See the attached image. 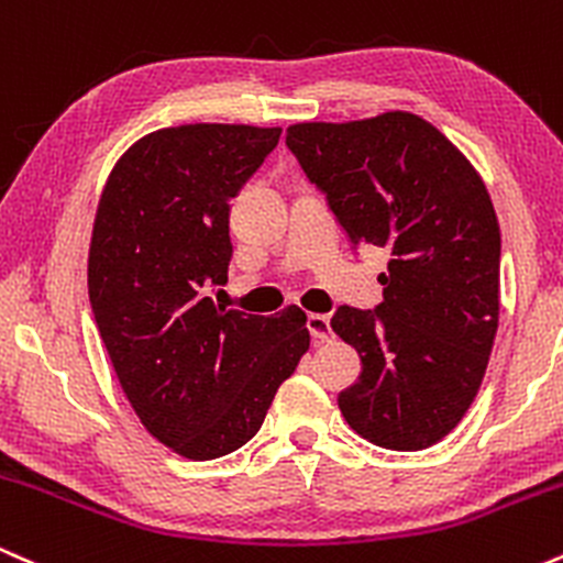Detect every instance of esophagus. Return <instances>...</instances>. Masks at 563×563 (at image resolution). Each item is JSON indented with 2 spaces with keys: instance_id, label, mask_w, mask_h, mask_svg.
<instances>
[{
  "instance_id": "esophagus-1",
  "label": "esophagus",
  "mask_w": 563,
  "mask_h": 563,
  "mask_svg": "<svg viewBox=\"0 0 563 563\" xmlns=\"http://www.w3.org/2000/svg\"><path fill=\"white\" fill-rule=\"evenodd\" d=\"M307 328L309 333H312L314 341H331L333 339V331H331V318L328 314H309L307 318Z\"/></svg>"
}]
</instances>
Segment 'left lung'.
I'll use <instances>...</instances> for the list:
<instances>
[{
	"label": "left lung",
	"mask_w": 563,
	"mask_h": 563,
	"mask_svg": "<svg viewBox=\"0 0 563 563\" xmlns=\"http://www.w3.org/2000/svg\"><path fill=\"white\" fill-rule=\"evenodd\" d=\"M288 151L349 243L389 249L376 309L339 307L331 328L363 373L341 416L386 450L448 437L479 391L500 314V228L468 158L407 111L294 124Z\"/></svg>",
	"instance_id": "8db88e82"
}]
</instances>
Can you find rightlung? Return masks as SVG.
Wrapping results in <instances>:
<instances>
[{
	"label": "right lung",
	"instance_id": "1",
	"mask_svg": "<svg viewBox=\"0 0 563 563\" xmlns=\"http://www.w3.org/2000/svg\"><path fill=\"white\" fill-rule=\"evenodd\" d=\"M277 140V126L158 129L119 158L97 206V331L142 426L190 461L243 448L309 349L299 307L262 318L209 296L228 283L230 200Z\"/></svg>",
	"mask_w": 563,
	"mask_h": 563
}]
</instances>
